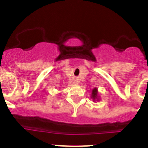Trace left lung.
Returning <instances> with one entry per match:
<instances>
[{
	"label": "left lung",
	"instance_id": "obj_1",
	"mask_svg": "<svg viewBox=\"0 0 148 148\" xmlns=\"http://www.w3.org/2000/svg\"><path fill=\"white\" fill-rule=\"evenodd\" d=\"M92 98L95 100V99H97V88H95V89L92 90Z\"/></svg>",
	"mask_w": 148,
	"mask_h": 148
}]
</instances>
